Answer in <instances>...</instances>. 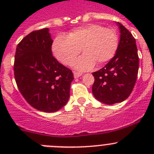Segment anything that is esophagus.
Masks as SVG:
<instances>
[{"label": "esophagus", "mask_w": 154, "mask_h": 154, "mask_svg": "<svg viewBox=\"0 0 154 154\" xmlns=\"http://www.w3.org/2000/svg\"><path fill=\"white\" fill-rule=\"evenodd\" d=\"M82 73H80V72H74V77H75V79H77V78H79V77H80V76L82 75Z\"/></svg>", "instance_id": "34e87169"}]
</instances>
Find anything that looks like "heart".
Returning a JSON list of instances; mask_svg holds the SVG:
<instances>
[{
    "label": "heart",
    "instance_id": "1",
    "mask_svg": "<svg viewBox=\"0 0 154 154\" xmlns=\"http://www.w3.org/2000/svg\"><path fill=\"white\" fill-rule=\"evenodd\" d=\"M119 44L115 30L105 28L100 24H90L72 30L68 37L59 35L52 45L55 58L62 63L71 65L81 52L82 55L75 62L79 70H89L94 65H102L115 55Z\"/></svg>",
    "mask_w": 154,
    "mask_h": 154
}]
</instances>
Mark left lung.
<instances>
[{"mask_svg":"<svg viewBox=\"0 0 154 154\" xmlns=\"http://www.w3.org/2000/svg\"><path fill=\"white\" fill-rule=\"evenodd\" d=\"M120 40L115 56L103 69L92 73L94 96L106 104L121 103L131 94L137 81L139 56L136 40L129 30L118 22Z\"/></svg>","mask_w":154,"mask_h":154,"instance_id":"left-lung-1","label":"left lung"}]
</instances>
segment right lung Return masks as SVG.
<instances>
[{"label":"right lung","mask_w":154,"mask_h":154,"mask_svg":"<svg viewBox=\"0 0 154 154\" xmlns=\"http://www.w3.org/2000/svg\"><path fill=\"white\" fill-rule=\"evenodd\" d=\"M52 39L48 28L34 31L19 42L14 63L19 91L32 107L46 112H56L69 99L72 70L51 53Z\"/></svg>","instance_id":"1"}]
</instances>
